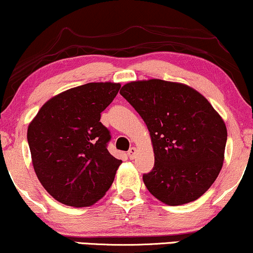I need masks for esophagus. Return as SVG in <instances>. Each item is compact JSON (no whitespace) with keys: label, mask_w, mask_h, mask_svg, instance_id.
I'll use <instances>...</instances> for the list:
<instances>
[{"label":"esophagus","mask_w":253,"mask_h":253,"mask_svg":"<svg viewBox=\"0 0 253 253\" xmlns=\"http://www.w3.org/2000/svg\"><path fill=\"white\" fill-rule=\"evenodd\" d=\"M136 154H137V148L136 147H131L129 151H127V157H129L131 160H132V159H134V157H136Z\"/></svg>","instance_id":"obj_1"}]
</instances>
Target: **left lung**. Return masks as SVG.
<instances>
[{
	"label": "left lung",
	"instance_id": "1",
	"mask_svg": "<svg viewBox=\"0 0 253 253\" xmlns=\"http://www.w3.org/2000/svg\"><path fill=\"white\" fill-rule=\"evenodd\" d=\"M121 95L150 131L154 167L143 175L148 191L170 206L195 202L211 188L224 160L227 127L205 96L182 83H126Z\"/></svg>",
	"mask_w": 253,
	"mask_h": 253
}]
</instances>
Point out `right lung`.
Returning <instances> with one entry per match:
<instances>
[{"label":"right lung","mask_w":253,"mask_h":253,"mask_svg":"<svg viewBox=\"0 0 253 253\" xmlns=\"http://www.w3.org/2000/svg\"><path fill=\"white\" fill-rule=\"evenodd\" d=\"M120 88V83L100 82L67 89L48 100L29 124L34 171L57 202L92 206L114 182L122 161L107 150L110 134L100 117Z\"/></svg>","instance_id":"add662e5"}]
</instances>
